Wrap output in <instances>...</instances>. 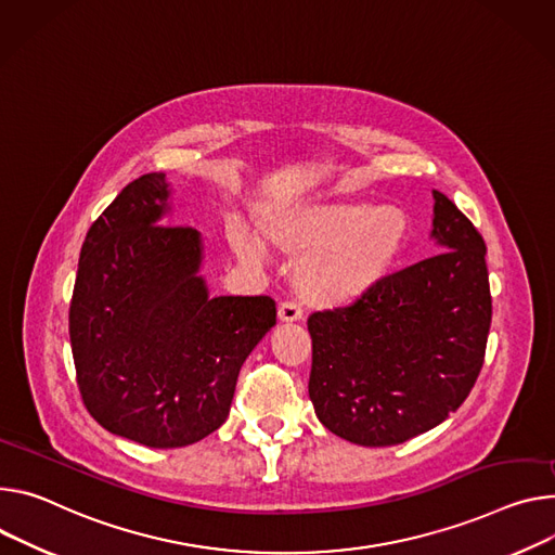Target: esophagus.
I'll use <instances>...</instances> for the list:
<instances>
[{"label":"esophagus","mask_w":555,"mask_h":555,"mask_svg":"<svg viewBox=\"0 0 555 555\" xmlns=\"http://www.w3.org/2000/svg\"><path fill=\"white\" fill-rule=\"evenodd\" d=\"M279 319L283 323L300 321V319H304V308H300L298 300H283V304L279 306Z\"/></svg>","instance_id":"34e87169"}]
</instances>
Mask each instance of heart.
<instances>
[{"label":"heart","instance_id":"obj_1","mask_svg":"<svg viewBox=\"0 0 555 555\" xmlns=\"http://www.w3.org/2000/svg\"><path fill=\"white\" fill-rule=\"evenodd\" d=\"M263 238L281 255L300 261L296 285L323 308L349 306L374 289L410 243V217L398 206L363 201H298L266 210ZM241 259L255 261L259 245L243 228H230Z\"/></svg>","mask_w":555,"mask_h":555}]
</instances>
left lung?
I'll return each mask as SVG.
<instances>
[{
    "label": "left lung",
    "mask_w": 555,
    "mask_h": 555,
    "mask_svg": "<svg viewBox=\"0 0 555 555\" xmlns=\"http://www.w3.org/2000/svg\"><path fill=\"white\" fill-rule=\"evenodd\" d=\"M434 198L442 251L308 319L314 412L349 442L389 447L429 431L463 405L485 363L487 245L444 194Z\"/></svg>",
    "instance_id": "8db88e82"
}]
</instances>
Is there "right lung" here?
Segmentation results:
<instances>
[{
  "instance_id": "right-lung-1",
  "label": "right lung",
  "mask_w": 555,
  "mask_h": 555,
  "mask_svg": "<svg viewBox=\"0 0 555 555\" xmlns=\"http://www.w3.org/2000/svg\"><path fill=\"white\" fill-rule=\"evenodd\" d=\"M168 194L164 172L143 175L90 225L68 314L86 410L157 449L225 423L243 361L276 323L270 296H208L201 236L166 223Z\"/></svg>"
}]
</instances>
